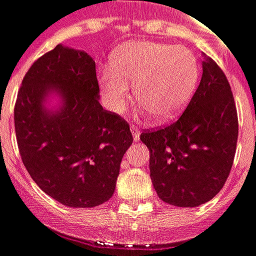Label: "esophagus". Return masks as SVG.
Segmentation results:
<instances>
[{"label":"esophagus","instance_id":"esophagus-1","mask_svg":"<svg viewBox=\"0 0 256 256\" xmlns=\"http://www.w3.org/2000/svg\"><path fill=\"white\" fill-rule=\"evenodd\" d=\"M130 130H132V133H133V138L134 140H138L140 138V128L137 124H132L130 126Z\"/></svg>","mask_w":256,"mask_h":256}]
</instances>
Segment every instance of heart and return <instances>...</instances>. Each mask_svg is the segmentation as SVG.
<instances>
[{"label": "heart", "mask_w": 256, "mask_h": 256, "mask_svg": "<svg viewBox=\"0 0 256 256\" xmlns=\"http://www.w3.org/2000/svg\"><path fill=\"white\" fill-rule=\"evenodd\" d=\"M199 62L192 50L160 43H136L116 52L112 68L100 72L109 108L122 114L128 100V82L156 120H171L190 100L199 81Z\"/></svg>", "instance_id": "heart-1"}]
</instances>
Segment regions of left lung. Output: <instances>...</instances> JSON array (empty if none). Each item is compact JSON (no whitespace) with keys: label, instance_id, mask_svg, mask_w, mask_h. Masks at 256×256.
I'll return each mask as SVG.
<instances>
[{"label":"left lung","instance_id":"left-lung-1","mask_svg":"<svg viewBox=\"0 0 256 256\" xmlns=\"http://www.w3.org/2000/svg\"><path fill=\"white\" fill-rule=\"evenodd\" d=\"M150 176L161 200L196 208L222 190L234 162L238 116L228 80L214 60L203 62L200 84L168 126L144 130Z\"/></svg>","mask_w":256,"mask_h":256}]
</instances>
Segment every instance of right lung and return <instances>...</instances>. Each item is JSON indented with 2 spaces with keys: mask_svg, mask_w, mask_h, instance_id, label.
<instances>
[{
  "mask_svg": "<svg viewBox=\"0 0 256 256\" xmlns=\"http://www.w3.org/2000/svg\"><path fill=\"white\" fill-rule=\"evenodd\" d=\"M50 89L64 105L41 108ZM95 62L62 44L40 56L19 88L14 120L22 162L43 192L70 208H95L114 192L122 158L133 142L128 123L99 104Z\"/></svg>",
  "mask_w": 256,
  "mask_h": 256,
  "instance_id": "1",
  "label": "right lung"
}]
</instances>
